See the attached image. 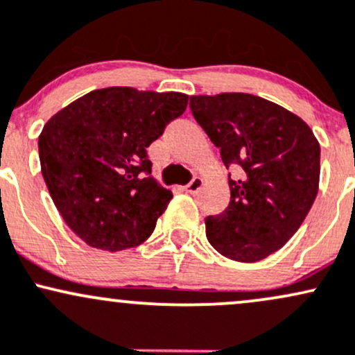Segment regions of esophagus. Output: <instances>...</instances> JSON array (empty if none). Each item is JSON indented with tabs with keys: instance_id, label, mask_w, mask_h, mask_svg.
<instances>
[{
	"instance_id": "esophagus-1",
	"label": "esophagus",
	"mask_w": 355,
	"mask_h": 355,
	"mask_svg": "<svg viewBox=\"0 0 355 355\" xmlns=\"http://www.w3.org/2000/svg\"><path fill=\"white\" fill-rule=\"evenodd\" d=\"M202 184H205L202 178L196 176V178H193V181H191L188 186H186V191H188V193H191V194H196V193H199V191H201Z\"/></svg>"
}]
</instances>
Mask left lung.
Wrapping results in <instances>:
<instances>
[{"mask_svg":"<svg viewBox=\"0 0 355 355\" xmlns=\"http://www.w3.org/2000/svg\"><path fill=\"white\" fill-rule=\"evenodd\" d=\"M189 107L225 166L241 167L240 178H228V208L205 220L206 238L230 260H263L295 234L315 201L318 141L298 115L257 95H193Z\"/></svg>","mask_w":355,"mask_h":355,"instance_id":"8db88e82","label":"left lung"}]
</instances>
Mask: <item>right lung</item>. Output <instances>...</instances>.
<instances>
[{"instance_id":"obj_1","label":"right lung","mask_w":355,"mask_h":355,"mask_svg":"<svg viewBox=\"0 0 355 355\" xmlns=\"http://www.w3.org/2000/svg\"><path fill=\"white\" fill-rule=\"evenodd\" d=\"M186 107L181 92L107 87L46 122L38 137L43 179L63 221L87 245L121 252L150 236L173 193L149 176L147 147Z\"/></svg>"}]
</instances>
